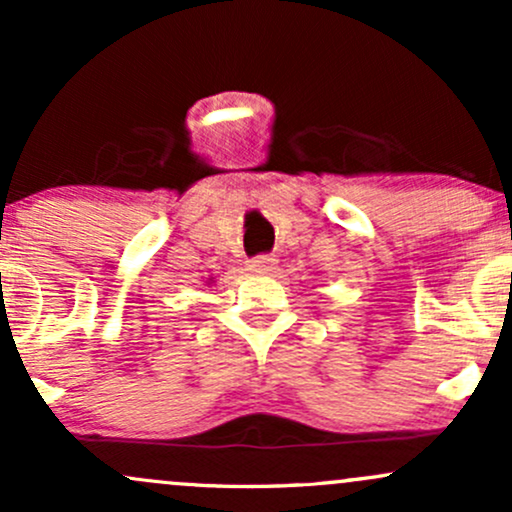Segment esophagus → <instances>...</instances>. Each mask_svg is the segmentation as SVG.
I'll list each match as a JSON object with an SVG mask.
<instances>
[{"label":"esophagus","instance_id":"esophagus-1","mask_svg":"<svg viewBox=\"0 0 512 512\" xmlns=\"http://www.w3.org/2000/svg\"><path fill=\"white\" fill-rule=\"evenodd\" d=\"M274 264H276V260L272 255H260V257H252V260L248 262V269L255 274H267V272H272Z\"/></svg>","mask_w":512,"mask_h":512}]
</instances>
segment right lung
Wrapping results in <instances>:
<instances>
[{
  "mask_svg": "<svg viewBox=\"0 0 512 512\" xmlns=\"http://www.w3.org/2000/svg\"><path fill=\"white\" fill-rule=\"evenodd\" d=\"M209 281H211V279H209Z\"/></svg>",
  "mask_w": 512,
  "mask_h": 512,
  "instance_id": "right-lung-1",
  "label": "right lung"
}]
</instances>
